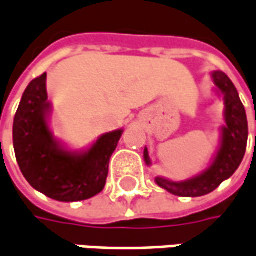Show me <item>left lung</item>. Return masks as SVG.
Returning a JSON list of instances; mask_svg holds the SVG:
<instances>
[{
	"mask_svg": "<svg viewBox=\"0 0 256 256\" xmlns=\"http://www.w3.org/2000/svg\"><path fill=\"white\" fill-rule=\"evenodd\" d=\"M214 84L224 95V120L226 126L222 135V147L210 167L198 177L187 182H170L157 177V184L174 196L182 198H198L212 193L222 182L229 178L244 160L246 142H248V120L246 112L239 99L236 88L224 72H214ZM144 160L148 166L151 164L148 150H144Z\"/></svg>",
	"mask_w": 256,
	"mask_h": 256,
	"instance_id": "1",
	"label": "left lung"
}]
</instances>
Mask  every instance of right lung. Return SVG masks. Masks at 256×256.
<instances>
[{
    "label": "right lung",
    "instance_id": "1",
    "mask_svg": "<svg viewBox=\"0 0 256 256\" xmlns=\"http://www.w3.org/2000/svg\"><path fill=\"white\" fill-rule=\"evenodd\" d=\"M46 73L24 90L14 116L12 142L20 170L30 184L58 202H79L100 193L108 177L109 158L122 130L102 135L84 154L58 147L47 125Z\"/></svg>",
    "mask_w": 256,
    "mask_h": 256
}]
</instances>
